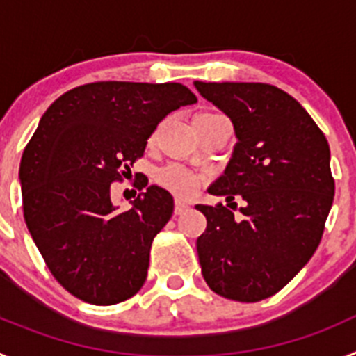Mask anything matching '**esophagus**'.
Segmentation results:
<instances>
[{"label": "esophagus", "instance_id": "obj_1", "mask_svg": "<svg viewBox=\"0 0 356 356\" xmlns=\"http://www.w3.org/2000/svg\"><path fill=\"white\" fill-rule=\"evenodd\" d=\"M188 209H191V207H188L187 201L180 200V197L175 201V213H178V216H180V213H184L185 210H188Z\"/></svg>", "mask_w": 356, "mask_h": 356}]
</instances>
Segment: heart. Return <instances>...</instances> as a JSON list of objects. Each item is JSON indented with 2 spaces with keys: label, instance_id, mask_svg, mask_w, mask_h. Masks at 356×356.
<instances>
[{
  "label": "heart",
  "instance_id": "1",
  "mask_svg": "<svg viewBox=\"0 0 356 356\" xmlns=\"http://www.w3.org/2000/svg\"><path fill=\"white\" fill-rule=\"evenodd\" d=\"M159 181L178 196H187V194L194 193L200 185V178L194 172L181 168V165H176V163H171L159 172Z\"/></svg>",
  "mask_w": 356,
  "mask_h": 356
}]
</instances>
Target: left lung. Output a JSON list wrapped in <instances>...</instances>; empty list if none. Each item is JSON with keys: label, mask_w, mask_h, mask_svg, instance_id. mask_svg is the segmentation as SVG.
Masks as SVG:
<instances>
[{"label": "left lung", "mask_w": 356, "mask_h": 356, "mask_svg": "<svg viewBox=\"0 0 356 356\" xmlns=\"http://www.w3.org/2000/svg\"><path fill=\"white\" fill-rule=\"evenodd\" d=\"M234 124L237 144L210 194L228 205H197L207 229L196 248L216 294L254 303L276 294L312 259L335 194L330 146L307 110L269 83L194 81ZM245 200L242 220L227 209ZM237 205V203H234Z\"/></svg>", "instance_id": "8db88e82"}]
</instances>
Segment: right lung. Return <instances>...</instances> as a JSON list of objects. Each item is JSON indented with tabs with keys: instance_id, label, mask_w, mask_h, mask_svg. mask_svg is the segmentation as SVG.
Here are the masks:
<instances>
[{
	"instance_id": "add662e5",
	"label": "right lung",
	"mask_w": 356,
	"mask_h": 356,
	"mask_svg": "<svg viewBox=\"0 0 356 356\" xmlns=\"http://www.w3.org/2000/svg\"><path fill=\"white\" fill-rule=\"evenodd\" d=\"M196 102L181 83L96 81L67 90L44 112L19 168L24 221L72 296L115 305L144 285L151 242L175 201L149 185L131 209L118 210L110 184L130 172L165 115Z\"/></svg>"
}]
</instances>
